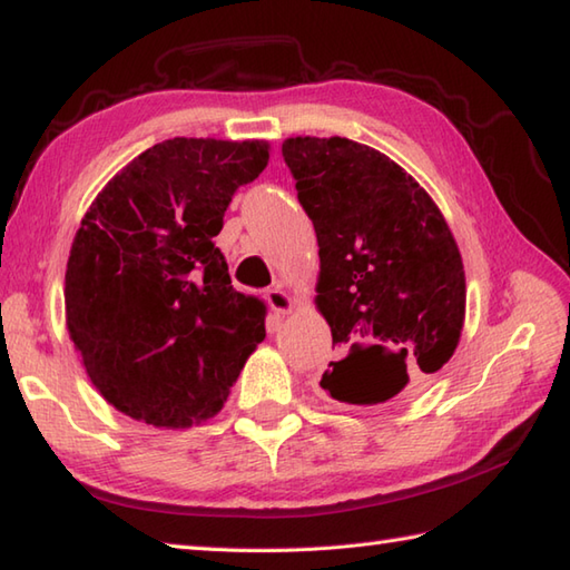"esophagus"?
<instances>
[{"instance_id":"1","label":"esophagus","mask_w":570,"mask_h":570,"mask_svg":"<svg viewBox=\"0 0 570 570\" xmlns=\"http://www.w3.org/2000/svg\"><path fill=\"white\" fill-rule=\"evenodd\" d=\"M264 298H266V304H269V308L276 313V316H286V313L294 311V298L288 296L286 292H282L278 286L269 288V292L264 294Z\"/></svg>"}]
</instances>
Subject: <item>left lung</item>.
<instances>
[{"instance_id":"8db88e82","label":"left lung","mask_w":570,"mask_h":570,"mask_svg":"<svg viewBox=\"0 0 570 570\" xmlns=\"http://www.w3.org/2000/svg\"><path fill=\"white\" fill-rule=\"evenodd\" d=\"M282 154L316 227V308L337 350L321 386L357 406L416 394L465 321L463 259L439 205L367 144L292 137Z\"/></svg>"}]
</instances>
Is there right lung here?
I'll return each instance as SVG.
<instances>
[{"mask_svg": "<svg viewBox=\"0 0 570 570\" xmlns=\"http://www.w3.org/2000/svg\"><path fill=\"white\" fill-rule=\"evenodd\" d=\"M262 139H166L98 193L66 269V325L85 372L122 414L164 429L215 416L264 341V301L233 288L213 237Z\"/></svg>", "mask_w": 570, "mask_h": 570, "instance_id": "add662e5", "label": "right lung"}]
</instances>
